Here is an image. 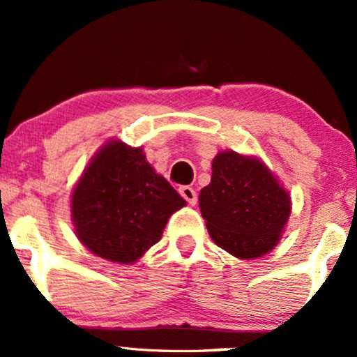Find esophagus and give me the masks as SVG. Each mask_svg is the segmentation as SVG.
<instances>
[{"label": "esophagus", "instance_id": "34e87169", "mask_svg": "<svg viewBox=\"0 0 357 357\" xmlns=\"http://www.w3.org/2000/svg\"><path fill=\"white\" fill-rule=\"evenodd\" d=\"M178 193H180V195H182L183 199H185L190 205H195V204H197V193H195V190H193L192 187H180V188H178Z\"/></svg>", "mask_w": 357, "mask_h": 357}]
</instances>
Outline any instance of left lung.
<instances>
[{
    "mask_svg": "<svg viewBox=\"0 0 357 357\" xmlns=\"http://www.w3.org/2000/svg\"><path fill=\"white\" fill-rule=\"evenodd\" d=\"M212 169L199 197L212 240L238 258L271 252L291 212L288 192L261 162L236 152H220Z\"/></svg>",
    "mask_w": 357,
    "mask_h": 357,
    "instance_id": "left-lung-1",
    "label": "left lung"
}]
</instances>
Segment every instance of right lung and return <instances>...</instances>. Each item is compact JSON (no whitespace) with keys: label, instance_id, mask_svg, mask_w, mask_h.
Masks as SVG:
<instances>
[{"label":"right lung","instance_id":"1","mask_svg":"<svg viewBox=\"0 0 357 357\" xmlns=\"http://www.w3.org/2000/svg\"><path fill=\"white\" fill-rule=\"evenodd\" d=\"M183 205L177 190L145 160L142 149L119 140L92 158L71 202L77 238L116 263L137 261Z\"/></svg>","mask_w":357,"mask_h":357}]
</instances>
